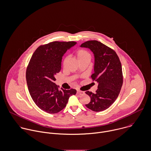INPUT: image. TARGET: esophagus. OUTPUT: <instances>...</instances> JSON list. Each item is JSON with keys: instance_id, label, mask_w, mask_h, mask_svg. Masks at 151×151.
<instances>
[{"instance_id": "1", "label": "esophagus", "mask_w": 151, "mask_h": 151, "mask_svg": "<svg viewBox=\"0 0 151 151\" xmlns=\"http://www.w3.org/2000/svg\"><path fill=\"white\" fill-rule=\"evenodd\" d=\"M77 94L78 95H83L84 94V92L83 91H80V90H77Z\"/></svg>"}]
</instances>
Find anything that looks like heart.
Wrapping results in <instances>:
<instances>
[{
  "label": "heart",
  "mask_w": 151,
  "mask_h": 151,
  "mask_svg": "<svg viewBox=\"0 0 151 151\" xmlns=\"http://www.w3.org/2000/svg\"><path fill=\"white\" fill-rule=\"evenodd\" d=\"M76 57L78 61L84 59L90 60L91 57L90 53L88 51L84 49H80L77 51L76 52Z\"/></svg>",
  "instance_id": "b5f03b06"
}]
</instances>
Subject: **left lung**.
Listing matches in <instances>:
<instances>
[{
  "instance_id": "obj_1",
  "label": "left lung",
  "mask_w": 151,
  "mask_h": 151,
  "mask_svg": "<svg viewBox=\"0 0 151 151\" xmlns=\"http://www.w3.org/2000/svg\"><path fill=\"white\" fill-rule=\"evenodd\" d=\"M81 47L90 49L94 55L93 80L99 84L95 94L86 93L91 101L86 106L93 111L99 112L108 108L117 99L123 83L122 65L115 51L97 40L87 41Z\"/></svg>"
}]
</instances>
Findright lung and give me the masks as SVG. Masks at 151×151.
<instances>
[{"instance_id":"add662e5","label":"right lung","mask_w":151,"mask_h":151,"mask_svg":"<svg viewBox=\"0 0 151 151\" xmlns=\"http://www.w3.org/2000/svg\"><path fill=\"white\" fill-rule=\"evenodd\" d=\"M74 42H53L39 47L32 55L27 67L26 77L32 100L42 110L55 114L66 106L75 89L58 90L54 83L61 68V60Z\"/></svg>"}]
</instances>
